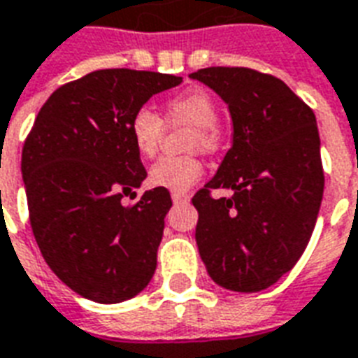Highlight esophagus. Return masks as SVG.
I'll list each match as a JSON object with an SVG mask.
<instances>
[{"instance_id": "obj_1", "label": "esophagus", "mask_w": 358, "mask_h": 358, "mask_svg": "<svg viewBox=\"0 0 358 358\" xmlns=\"http://www.w3.org/2000/svg\"><path fill=\"white\" fill-rule=\"evenodd\" d=\"M171 197H173L174 204H182V203H187V201H189V195H187V193H184V191H173V193H171Z\"/></svg>"}]
</instances>
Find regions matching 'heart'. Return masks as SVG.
<instances>
[{"instance_id":"b5f03b06","label":"heart","mask_w":358,"mask_h":358,"mask_svg":"<svg viewBox=\"0 0 358 358\" xmlns=\"http://www.w3.org/2000/svg\"><path fill=\"white\" fill-rule=\"evenodd\" d=\"M169 124L189 125L185 148L212 154L222 146V129L215 124L217 103L203 88H191L174 95L165 103ZM165 133V122L148 106H141L129 120V135L133 146L143 157H154ZM203 161L197 155L161 157L150 167L148 182L155 187L185 191L203 176Z\"/></svg>"}]
</instances>
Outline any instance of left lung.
<instances>
[{"label":"left lung","instance_id":"left-lung-1","mask_svg":"<svg viewBox=\"0 0 358 358\" xmlns=\"http://www.w3.org/2000/svg\"><path fill=\"white\" fill-rule=\"evenodd\" d=\"M189 76L214 90L233 118V146L191 199L199 253L217 285L257 293L293 268L317 222L324 174L315 114L285 82L255 69ZM214 189L234 195L214 199Z\"/></svg>","mask_w":358,"mask_h":358}]
</instances>
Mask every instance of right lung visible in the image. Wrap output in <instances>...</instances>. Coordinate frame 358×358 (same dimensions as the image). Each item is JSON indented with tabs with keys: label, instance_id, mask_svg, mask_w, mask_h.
<instances>
[{
	"label": "right lung",
	"instance_id": "add662e5",
	"mask_svg": "<svg viewBox=\"0 0 358 358\" xmlns=\"http://www.w3.org/2000/svg\"><path fill=\"white\" fill-rule=\"evenodd\" d=\"M180 82L152 71H94L48 97L24 143L22 176L37 245L52 272L84 299L124 302L154 276L173 201L169 189L154 187L122 204L146 178L129 120Z\"/></svg>",
	"mask_w": 358,
	"mask_h": 358
}]
</instances>
